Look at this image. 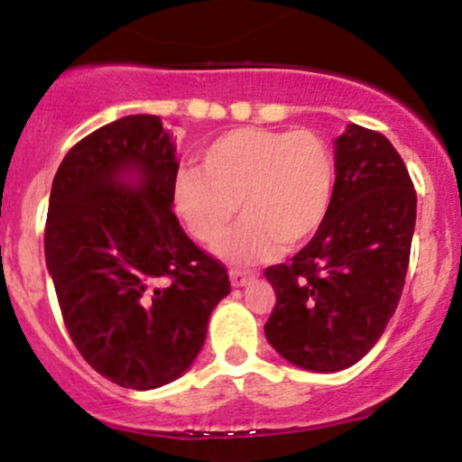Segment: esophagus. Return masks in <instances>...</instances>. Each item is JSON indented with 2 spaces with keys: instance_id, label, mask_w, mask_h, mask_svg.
I'll list each match as a JSON object with an SVG mask.
<instances>
[{
  "instance_id": "1",
  "label": "esophagus",
  "mask_w": 462,
  "mask_h": 462,
  "mask_svg": "<svg viewBox=\"0 0 462 462\" xmlns=\"http://www.w3.org/2000/svg\"><path fill=\"white\" fill-rule=\"evenodd\" d=\"M254 279V272L252 270H230V283L235 285V288H241V285L250 283V281Z\"/></svg>"
}]
</instances>
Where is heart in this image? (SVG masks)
<instances>
[{
    "label": "heart",
    "mask_w": 462,
    "mask_h": 462,
    "mask_svg": "<svg viewBox=\"0 0 462 462\" xmlns=\"http://www.w3.org/2000/svg\"><path fill=\"white\" fill-rule=\"evenodd\" d=\"M337 183L329 143L314 130L235 128L183 168L174 186L177 212L201 244H215L241 203L244 218L218 252L236 263L268 259L319 230Z\"/></svg>",
    "instance_id": "heart-1"
}]
</instances>
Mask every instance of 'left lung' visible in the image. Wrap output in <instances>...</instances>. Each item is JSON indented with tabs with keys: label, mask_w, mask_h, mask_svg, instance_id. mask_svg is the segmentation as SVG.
I'll return each mask as SVG.
<instances>
[{
	"label": "left lung",
	"mask_w": 462,
	"mask_h": 462,
	"mask_svg": "<svg viewBox=\"0 0 462 462\" xmlns=\"http://www.w3.org/2000/svg\"><path fill=\"white\" fill-rule=\"evenodd\" d=\"M332 206L290 263L265 268L276 303L270 346L292 365L338 372L361 361L401 300L416 223V190L385 134L347 125L334 142Z\"/></svg>",
	"instance_id": "8db88e82"
}]
</instances>
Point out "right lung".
Returning a JSON list of instances; mask_svg holds the SVG:
<instances>
[{
	"label": "right lung",
	"mask_w": 462,
	"mask_h": 462,
	"mask_svg": "<svg viewBox=\"0 0 462 462\" xmlns=\"http://www.w3.org/2000/svg\"><path fill=\"white\" fill-rule=\"evenodd\" d=\"M154 115L101 125L52 179L43 250L86 363L130 390L181 376L230 279L172 212L177 157Z\"/></svg>",
	"instance_id": "right-lung-1"
}]
</instances>
